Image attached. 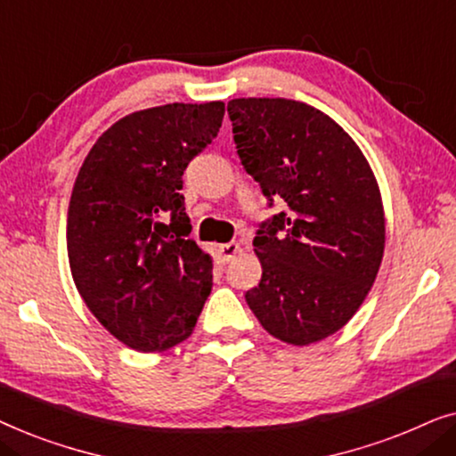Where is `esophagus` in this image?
Masks as SVG:
<instances>
[{
  "instance_id": "34e87169",
  "label": "esophagus",
  "mask_w": 456,
  "mask_h": 456,
  "mask_svg": "<svg viewBox=\"0 0 456 456\" xmlns=\"http://www.w3.org/2000/svg\"><path fill=\"white\" fill-rule=\"evenodd\" d=\"M239 251H240V245H239V242H234V240L232 242H224V245H220L222 259L226 261V264H228V261H232L234 255Z\"/></svg>"
}]
</instances>
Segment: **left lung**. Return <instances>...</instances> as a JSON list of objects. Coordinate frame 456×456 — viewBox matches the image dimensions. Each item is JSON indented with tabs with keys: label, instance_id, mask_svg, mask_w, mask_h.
Segmentation results:
<instances>
[{
	"label": "left lung",
	"instance_id": "1",
	"mask_svg": "<svg viewBox=\"0 0 456 456\" xmlns=\"http://www.w3.org/2000/svg\"><path fill=\"white\" fill-rule=\"evenodd\" d=\"M236 153L267 208L253 239L264 273L247 290L261 326L289 345L338 332L363 303L384 255V209L371 167L323 111L292 99H232Z\"/></svg>",
	"mask_w": 456,
	"mask_h": 456
}]
</instances>
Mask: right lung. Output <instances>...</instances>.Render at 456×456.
Returning a JSON list of instances; mask_svg holds the SVG:
<instances>
[{"instance_id":"obj_1","label":"right lung","mask_w":456,"mask_h":456,"mask_svg":"<svg viewBox=\"0 0 456 456\" xmlns=\"http://www.w3.org/2000/svg\"><path fill=\"white\" fill-rule=\"evenodd\" d=\"M222 120V102L134 111L99 136L74 183L66 232L74 284L134 351L183 342L209 297L211 259L189 240L180 191Z\"/></svg>"}]
</instances>
